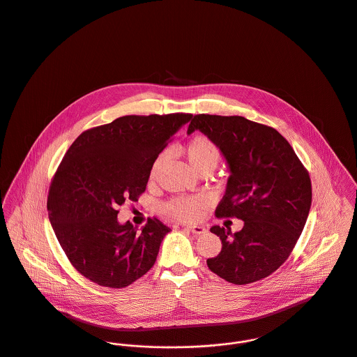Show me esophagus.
<instances>
[{"mask_svg":"<svg viewBox=\"0 0 357 357\" xmlns=\"http://www.w3.org/2000/svg\"><path fill=\"white\" fill-rule=\"evenodd\" d=\"M188 230H190L195 236H201L206 233V229L204 226H188Z\"/></svg>","mask_w":357,"mask_h":357,"instance_id":"34e87169","label":"esophagus"}]
</instances>
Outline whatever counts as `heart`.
I'll return each mask as SVG.
<instances>
[{
	"label": "heart",
	"instance_id": "heart-1",
	"mask_svg": "<svg viewBox=\"0 0 357 357\" xmlns=\"http://www.w3.org/2000/svg\"><path fill=\"white\" fill-rule=\"evenodd\" d=\"M183 155L189 161L190 167L197 172L215 169V167L222 159V152L219 146L208 135L204 134H196L186 142V145L183 146ZM161 160L162 156L160 155L153 161L149 171V179L156 178L161 165ZM204 205L205 199L199 196L172 197L164 202L162 212L172 219L189 222L197 218Z\"/></svg>",
	"mask_w": 357,
	"mask_h": 357
}]
</instances>
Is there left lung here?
<instances>
[{"mask_svg": "<svg viewBox=\"0 0 357 357\" xmlns=\"http://www.w3.org/2000/svg\"><path fill=\"white\" fill-rule=\"evenodd\" d=\"M199 130L230 167L216 218L243 220L241 231L213 226L222 250L208 259L212 273L234 284L257 282L287 260L305 226L312 185L307 168L275 128L242 116L195 115L188 134Z\"/></svg>", "mask_w": 357, "mask_h": 357, "instance_id": "left-lung-1", "label": "left lung"}]
</instances>
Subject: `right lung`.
Instances as JSON below:
<instances>
[{
	"label": "right lung",
	"instance_id": "right-lung-1",
	"mask_svg": "<svg viewBox=\"0 0 357 357\" xmlns=\"http://www.w3.org/2000/svg\"><path fill=\"white\" fill-rule=\"evenodd\" d=\"M192 114L128 115L83 131L54 172L47 195L52 227L74 268L120 289L155 264L168 226L118 222L119 206L145 192L153 161Z\"/></svg>",
	"mask_w": 357,
	"mask_h": 357
}]
</instances>
